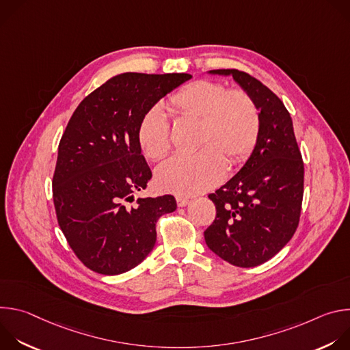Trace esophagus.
<instances>
[{
  "label": "esophagus",
  "mask_w": 350,
  "mask_h": 350,
  "mask_svg": "<svg viewBox=\"0 0 350 350\" xmlns=\"http://www.w3.org/2000/svg\"><path fill=\"white\" fill-rule=\"evenodd\" d=\"M176 201H177V205H178L180 208L187 206V205L189 204V199H188V198H184V196H177Z\"/></svg>",
  "instance_id": "esophagus-1"
}]
</instances>
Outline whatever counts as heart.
<instances>
[{
	"label": "heart",
	"instance_id": "obj_1",
	"mask_svg": "<svg viewBox=\"0 0 350 350\" xmlns=\"http://www.w3.org/2000/svg\"><path fill=\"white\" fill-rule=\"evenodd\" d=\"M169 108L184 118L201 123L199 144L205 146L193 155L173 157L157 169V184L176 195H195L215 187L231 166L242 163L258 141L259 109L251 95L242 90H227L211 80H196L173 94ZM137 139L146 158L159 161L172 146L170 127L159 107L141 119Z\"/></svg>",
	"mask_w": 350,
	"mask_h": 350
}]
</instances>
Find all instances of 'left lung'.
<instances>
[{
  "instance_id": "left-lung-1",
  "label": "left lung",
  "mask_w": 350,
  "mask_h": 350,
  "mask_svg": "<svg viewBox=\"0 0 350 350\" xmlns=\"http://www.w3.org/2000/svg\"><path fill=\"white\" fill-rule=\"evenodd\" d=\"M232 76L251 95L260 115L254 151L224 185L209 193L216 219L205 230L212 252L237 267H255L289 242L301 217L305 167L289 112L258 79L237 69L209 70Z\"/></svg>"
}]
</instances>
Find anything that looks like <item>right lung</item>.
Here are the masks:
<instances>
[{
  "label": "right lung",
  "mask_w": 350,
  "mask_h": 350,
  "mask_svg": "<svg viewBox=\"0 0 350 350\" xmlns=\"http://www.w3.org/2000/svg\"><path fill=\"white\" fill-rule=\"evenodd\" d=\"M187 73H122L87 95L58 146L53 198L58 224L90 270L134 269L157 242V221L176 211L173 195L138 198L152 172L137 139L142 116L189 80Z\"/></svg>",
  "instance_id": "1"
}]
</instances>
